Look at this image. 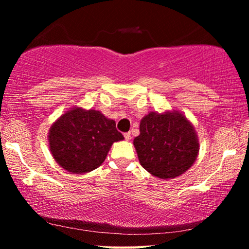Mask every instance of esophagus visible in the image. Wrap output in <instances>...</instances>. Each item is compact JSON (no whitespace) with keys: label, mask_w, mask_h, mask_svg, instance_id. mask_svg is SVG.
<instances>
[{"label":"esophagus","mask_w":249,"mask_h":249,"mask_svg":"<svg viewBox=\"0 0 249 249\" xmlns=\"http://www.w3.org/2000/svg\"><path fill=\"white\" fill-rule=\"evenodd\" d=\"M124 137H125L126 141H129L130 138H132V136H130V133H129V132H128V133H125V134H124Z\"/></svg>","instance_id":"34e87169"}]
</instances>
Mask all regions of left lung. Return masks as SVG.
<instances>
[{
  "instance_id": "8db88e82",
  "label": "left lung",
  "mask_w": 249,
  "mask_h": 249,
  "mask_svg": "<svg viewBox=\"0 0 249 249\" xmlns=\"http://www.w3.org/2000/svg\"><path fill=\"white\" fill-rule=\"evenodd\" d=\"M140 132L133 142L138 159L144 169L159 179L184 174L199 155L195 127L176 109L148 113L141 121Z\"/></svg>"
}]
</instances>
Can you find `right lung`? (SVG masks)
I'll return each mask as SVG.
<instances>
[{"label":"right lung","mask_w":249,"mask_h":249,"mask_svg":"<svg viewBox=\"0 0 249 249\" xmlns=\"http://www.w3.org/2000/svg\"><path fill=\"white\" fill-rule=\"evenodd\" d=\"M124 137L115 121L96 109L72 107L50 126L49 149L53 159L71 174H86L102 165L113 142Z\"/></svg>","instance_id":"right-lung-1"}]
</instances>
